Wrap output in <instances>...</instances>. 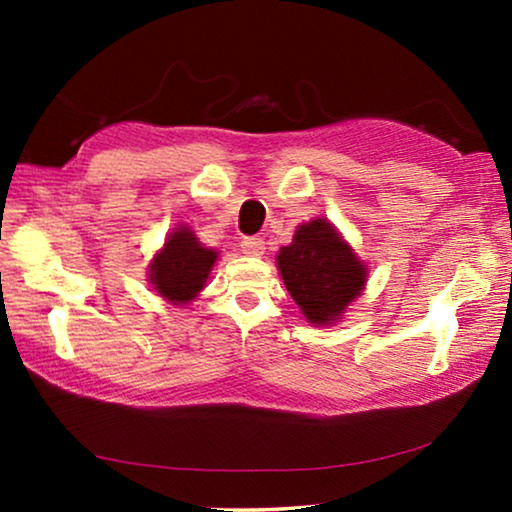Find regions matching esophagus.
Instances as JSON below:
<instances>
[{"instance_id": "1", "label": "esophagus", "mask_w": 512, "mask_h": 512, "mask_svg": "<svg viewBox=\"0 0 512 512\" xmlns=\"http://www.w3.org/2000/svg\"><path fill=\"white\" fill-rule=\"evenodd\" d=\"M240 249H242V254H247V256H263L265 240H263V237H258V235L244 237V240L240 242Z\"/></svg>"}]
</instances>
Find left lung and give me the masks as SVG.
Instances as JSON below:
<instances>
[{"label":"left lung","instance_id":"left-lung-1","mask_svg":"<svg viewBox=\"0 0 512 512\" xmlns=\"http://www.w3.org/2000/svg\"><path fill=\"white\" fill-rule=\"evenodd\" d=\"M277 265L291 298L312 324L340 319L366 284V268L326 219L300 226L289 247L279 249Z\"/></svg>","mask_w":512,"mask_h":512}]
</instances>
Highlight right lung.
Masks as SVG:
<instances>
[{
	"label": "right lung",
	"instance_id": "add662e5",
	"mask_svg": "<svg viewBox=\"0 0 512 512\" xmlns=\"http://www.w3.org/2000/svg\"><path fill=\"white\" fill-rule=\"evenodd\" d=\"M214 261L216 251L202 247L191 230H174L151 263L153 289L172 303H188L205 286Z\"/></svg>",
	"mask_w": 512,
	"mask_h": 512
}]
</instances>
